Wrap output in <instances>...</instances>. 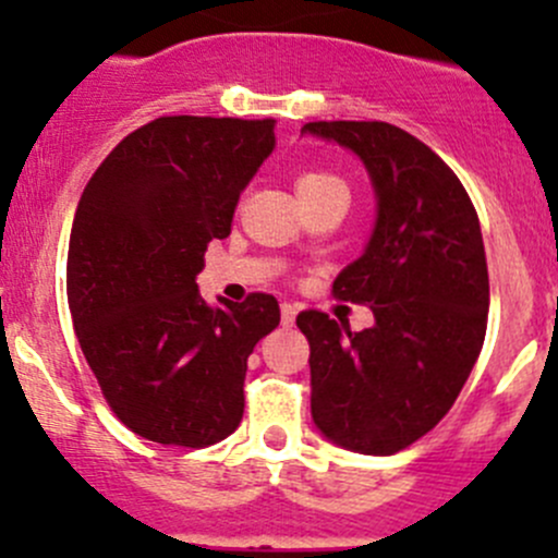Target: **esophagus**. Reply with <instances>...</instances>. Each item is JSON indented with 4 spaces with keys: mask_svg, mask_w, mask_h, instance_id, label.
I'll return each mask as SVG.
<instances>
[{
    "mask_svg": "<svg viewBox=\"0 0 558 558\" xmlns=\"http://www.w3.org/2000/svg\"><path fill=\"white\" fill-rule=\"evenodd\" d=\"M296 313H300V307L296 305H289V302H283L280 305V320H283V326H291L296 320Z\"/></svg>",
    "mask_w": 558,
    "mask_h": 558,
    "instance_id": "34e87169",
    "label": "esophagus"
}]
</instances>
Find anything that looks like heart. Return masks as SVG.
<instances>
[{"label": "heart", "mask_w": 558, "mask_h": 558, "mask_svg": "<svg viewBox=\"0 0 558 558\" xmlns=\"http://www.w3.org/2000/svg\"><path fill=\"white\" fill-rule=\"evenodd\" d=\"M294 189H296V194H300V199H307V196L326 194V191H348V185H345V180L335 172L307 170L296 178Z\"/></svg>", "instance_id": "obj_1"}]
</instances>
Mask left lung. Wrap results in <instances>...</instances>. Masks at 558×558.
Listing matches in <instances>:
<instances>
[{
    "mask_svg": "<svg viewBox=\"0 0 558 558\" xmlns=\"http://www.w3.org/2000/svg\"><path fill=\"white\" fill-rule=\"evenodd\" d=\"M302 134L348 148L369 174L375 227L335 278L337 300L369 305L375 324L307 311L311 413L335 446L391 456L424 437L481 356L488 269L477 213L451 167L384 121H315Z\"/></svg>",
    "mask_w": 558,
    "mask_h": 558,
    "instance_id": "1",
    "label": "left lung"
}]
</instances>
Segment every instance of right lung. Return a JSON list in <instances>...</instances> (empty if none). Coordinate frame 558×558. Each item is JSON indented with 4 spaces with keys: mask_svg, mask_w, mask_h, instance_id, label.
I'll return each mask as SVG.
<instances>
[{
    "mask_svg": "<svg viewBox=\"0 0 558 558\" xmlns=\"http://www.w3.org/2000/svg\"><path fill=\"white\" fill-rule=\"evenodd\" d=\"M275 150V121L167 116L123 137L77 202L66 302L112 413L150 442L205 448L243 421L247 356L278 300L196 286L213 240Z\"/></svg>",
    "mask_w": 558,
    "mask_h": 558,
    "instance_id": "obj_1",
    "label": "right lung"
}]
</instances>
